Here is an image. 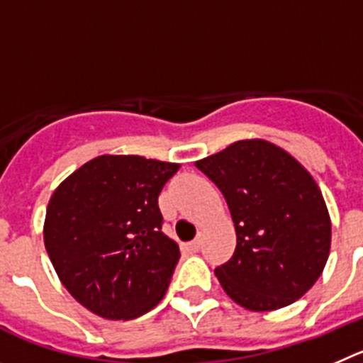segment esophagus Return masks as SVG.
I'll list each match as a JSON object with an SVG mask.
<instances>
[{"mask_svg": "<svg viewBox=\"0 0 363 363\" xmlns=\"http://www.w3.org/2000/svg\"><path fill=\"white\" fill-rule=\"evenodd\" d=\"M188 247L191 251H199L202 247V235H199L197 238H195V240H191V242L188 244Z\"/></svg>", "mask_w": 363, "mask_h": 363, "instance_id": "34e87169", "label": "esophagus"}]
</instances>
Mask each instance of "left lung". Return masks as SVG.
I'll use <instances>...</instances> for the list:
<instances>
[{
    "instance_id": "obj_1",
    "label": "left lung",
    "mask_w": 363,
    "mask_h": 363,
    "mask_svg": "<svg viewBox=\"0 0 363 363\" xmlns=\"http://www.w3.org/2000/svg\"><path fill=\"white\" fill-rule=\"evenodd\" d=\"M217 184L235 222L237 247L215 269L222 289L250 311L286 308L324 271L331 220L315 179L286 150L237 141L195 162Z\"/></svg>"
}]
</instances>
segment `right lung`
I'll return each instance as SVG.
<instances>
[{"label":"right lung","mask_w":363,"mask_h":363,"mask_svg":"<svg viewBox=\"0 0 363 363\" xmlns=\"http://www.w3.org/2000/svg\"><path fill=\"white\" fill-rule=\"evenodd\" d=\"M177 169L139 155H101L55 188L45 247L81 306L103 318L132 320L161 302L181 251L162 233L157 201Z\"/></svg>","instance_id":"1"}]
</instances>
